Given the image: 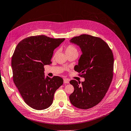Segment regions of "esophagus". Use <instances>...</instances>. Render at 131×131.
<instances>
[{"mask_svg": "<svg viewBox=\"0 0 131 131\" xmlns=\"http://www.w3.org/2000/svg\"><path fill=\"white\" fill-rule=\"evenodd\" d=\"M69 82H70L69 79H67V78L64 79V84H68V83H69Z\"/></svg>", "mask_w": 131, "mask_h": 131, "instance_id": "esophagus-1", "label": "esophagus"}]
</instances>
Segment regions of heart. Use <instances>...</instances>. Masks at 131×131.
<instances>
[{
  "mask_svg": "<svg viewBox=\"0 0 131 131\" xmlns=\"http://www.w3.org/2000/svg\"><path fill=\"white\" fill-rule=\"evenodd\" d=\"M65 53L66 55H69L73 53H77L78 51L77 48H75L74 46L70 45H68L65 47Z\"/></svg>",
  "mask_w": 131,
  "mask_h": 131,
  "instance_id": "heart-1",
  "label": "heart"
}]
</instances>
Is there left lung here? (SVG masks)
<instances>
[{
    "label": "left lung",
    "mask_w": 131,
    "mask_h": 131,
    "mask_svg": "<svg viewBox=\"0 0 131 131\" xmlns=\"http://www.w3.org/2000/svg\"><path fill=\"white\" fill-rule=\"evenodd\" d=\"M70 41L81 49L82 54L74 69L85 78L82 83L75 80L70 82L74 89L69 96L70 102L78 108L89 109L102 101L110 86L113 54L108 44L100 37L83 34Z\"/></svg>",
    "instance_id": "8db88e82"
}]
</instances>
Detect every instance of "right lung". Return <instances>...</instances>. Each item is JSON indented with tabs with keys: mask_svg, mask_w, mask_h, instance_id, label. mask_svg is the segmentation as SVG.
<instances>
[{
	"mask_svg": "<svg viewBox=\"0 0 131 131\" xmlns=\"http://www.w3.org/2000/svg\"><path fill=\"white\" fill-rule=\"evenodd\" d=\"M64 40L32 36L16 46L11 60L13 81L24 102L36 110L50 107L55 92L62 85L60 77L45 78L44 66L51 64L54 50Z\"/></svg>",
	"mask_w": 131,
	"mask_h": 131,
	"instance_id": "1",
	"label": "right lung"
}]
</instances>
